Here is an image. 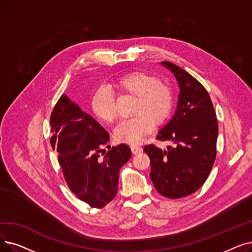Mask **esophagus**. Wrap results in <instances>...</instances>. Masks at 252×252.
<instances>
[{"label":"esophagus","instance_id":"34e87169","mask_svg":"<svg viewBox=\"0 0 252 252\" xmlns=\"http://www.w3.org/2000/svg\"><path fill=\"white\" fill-rule=\"evenodd\" d=\"M130 149H132V152L134 153V155H137V153H139V152L143 150V149H142V147L139 146V145H132V146H130Z\"/></svg>","mask_w":252,"mask_h":252}]
</instances>
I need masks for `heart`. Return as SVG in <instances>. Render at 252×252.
Wrapping results in <instances>:
<instances>
[{"label":"heart","mask_w":252,"mask_h":252,"mask_svg":"<svg viewBox=\"0 0 252 252\" xmlns=\"http://www.w3.org/2000/svg\"><path fill=\"white\" fill-rule=\"evenodd\" d=\"M117 86L123 92L136 96L133 117L123 119L114 130L117 141L136 144L152 132L155 122L161 124L169 117L174 103L169 84L158 81L151 74L133 72L120 77ZM92 109L96 117L111 123L116 117V99L112 90L101 85L92 96Z\"/></svg>","instance_id":"1"}]
</instances>
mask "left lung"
Masks as SVG:
<instances>
[{
    "mask_svg": "<svg viewBox=\"0 0 252 252\" xmlns=\"http://www.w3.org/2000/svg\"><path fill=\"white\" fill-rule=\"evenodd\" d=\"M179 83L177 110L157 137L172 141L174 146L161 150L148 144L150 178L163 196L179 199L201 189L216 158L218 124L211 97L194 77L171 62H162Z\"/></svg>",
    "mask_w": 252,
    "mask_h": 252,
    "instance_id": "1",
    "label": "left lung"
}]
</instances>
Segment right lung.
I'll list each match as a JSON object with an SVG mask.
<instances>
[{
    "label": "right lung",
    "mask_w": 252,
    "mask_h": 252,
    "mask_svg": "<svg viewBox=\"0 0 252 252\" xmlns=\"http://www.w3.org/2000/svg\"><path fill=\"white\" fill-rule=\"evenodd\" d=\"M50 126V144L58 152L70 190L93 208L111 202L118 189L119 171L132 156L130 148L107 145V130L64 94L53 108ZM105 146L108 152L102 149Z\"/></svg>",
    "instance_id": "add662e5"
}]
</instances>
